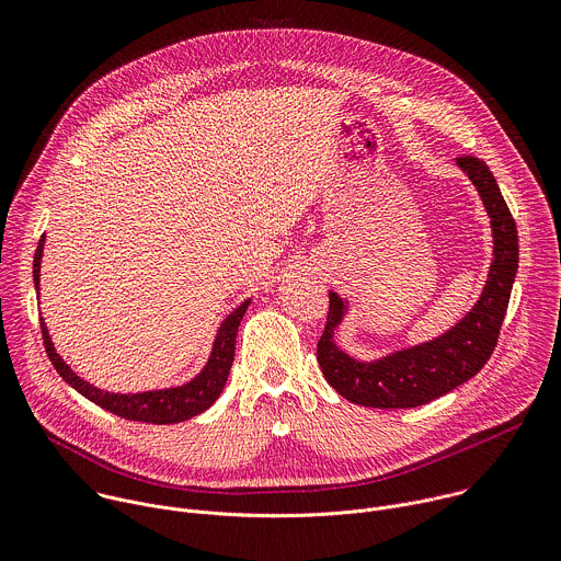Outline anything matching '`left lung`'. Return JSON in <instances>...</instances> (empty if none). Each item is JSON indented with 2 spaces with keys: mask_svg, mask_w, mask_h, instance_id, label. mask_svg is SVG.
Instances as JSON below:
<instances>
[{
  "mask_svg": "<svg viewBox=\"0 0 561 561\" xmlns=\"http://www.w3.org/2000/svg\"><path fill=\"white\" fill-rule=\"evenodd\" d=\"M455 164L474 186L491 219L493 257L486 284L472 308L446 333L370 362L353 357L337 344L335 335L351 310V301L329 290V322L317 344V362L327 381L353 404L370 409L424 407L474 377L497 344L519 264L517 228L482 159L459 157Z\"/></svg>",
  "mask_w": 561,
  "mask_h": 561,
  "instance_id": "obj_1",
  "label": "left lung"
}]
</instances>
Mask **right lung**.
Returning <instances> with one entry per match:
<instances>
[{"label":"right lung","instance_id":"add662e5","mask_svg":"<svg viewBox=\"0 0 561 561\" xmlns=\"http://www.w3.org/2000/svg\"><path fill=\"white\" fill-rule=\"evenodd\" d=\"M44 244H46V234H42L37 251H35V260H33V282H35L37 295H39V271H42ZM249 306H251V299L242 301L232 312H228L224 317V322L219 324V329L215 333L208 362L193 379H188L180 386L141 390V392H111V390L98 388L95 383L87 381L84 377H79L55 351V344L50 340L44 317L39 319V322H42V335H44V346H46L48 359L53 362L59 377L68 386H72L79 394L91 399V402L98 404L100 409H104L117 417L130 420V422L180 424V422H186V420L204 413L206 409H210L217 402V397L221 394V390L228 381V373H230V366L234 359L237 329H239V322H242V317Z\"/></svg>","mask_w":561,"mask_h":561}]
</instances>
